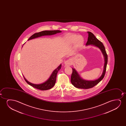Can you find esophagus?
Wrapping results in <instances>:
<instances>
[{"instance_id":"34e87169","label":"esophagus","mask_w":126,"mask_h":126,"mask_svg":"<svg viewBox=\"0 0 126 126\" xmlns=\"http://www.w3.org/2000/svg\"><path fill=\"white\" fill-rule=\"evenodd\" d=\"M72 61L70 59L66 61L65 62H64V64L67 66H71L72 64Z\"/></svg>"}]
</instances>
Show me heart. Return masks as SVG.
I'll list each match as a JSON object with an SVG mask.
<instances>
[{
  "label": "heart",
  "mask_w": 126,
  "mask_h": 126,
  "mask_svg": "<svg viewBox=\"0 0 126 126\" xmlns=\"http://www.w3.org/2000/svg\"><path fill=\"white\" fill-rule=\"evenodd\" d=\"M65 39L71 43H74L77 41V42L78 43H81L83 40L82 37L75 34L67 35L66 36Z\"/></svg>",
  "instance_id": "b5f03b06"
}]
</instances>
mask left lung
<instances>
[{"mask_svg": "<svg viewBox=\"0 0 126 126\" xmlns=\"http://www.w3.org/2000/svg\"><path fill=\"white\" fill-rule=\"evenodd\" d=\"M88 33V40L86 43V46L92 45L98 47L100 49L103 54L105 59V64L104 70L102 75L98 79L94 80H86L82 78L74 68H72V73L71 76V83L76 88L87 89L93 87L99 83L103 79L105 75L107 63L108 55L105 51V48L101 42L98 40L94 35L90 32Z\"/></svg>", "mask_w": 126, "mask_h": 126, "instance_id": "8db88e82", "label": "left lung"}]
</instances>
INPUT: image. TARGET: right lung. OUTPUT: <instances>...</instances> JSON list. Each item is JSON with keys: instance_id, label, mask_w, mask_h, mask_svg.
I'll use <instances>...</instances> for the list:
<instances>
[{"instance_id": "obj_1", "label": "right lung", "mask_w": 126, "mask_h": 126, "mask_svg": "<svg viewBox=\"0 0 126 126\" xmlns=\"http://www.w3.org/2000/svg\"><path fill=\"white\" fill-rule=\"evenodd\" d=\"M61 32H62V31L59 30L42 31L39 33H35L34 34H33L29 38L28 40H32L34 38H37L38 37H40V36H47V35H52L55 34L57 33H61ZM61 67H62V64H61L60 65H59L58 67H57L55 70H54L48 79H47V81H45V82L41 84H33L32 83H30L25 78L24 76H23V77L26 82L28 83V84L34 88H36L37 89L41 90H49L50 89L52 88L55 84L57 73L60 70V69L61 68Z\"/></svg>"}]
</instances>
